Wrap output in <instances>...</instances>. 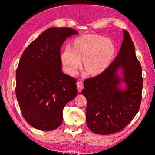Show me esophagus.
Wrapping results in <instances>:
<instances>
[{"mask_svg":"<svg viewBox=\"0 0 155 155\" xmlns=\"http://www.w3.org/2000/svg\"><path fill=\"white\" fill-rule=\"evenodd\" d=\"M77 88H78V90L79 91V92H81V91L84 88V84H83V82L82 81H78L77 82Z\"/></svg>","mask_w":155,"mask_h":155,"instance_id":"34e87169","label":"esophagus"}]
</instances>
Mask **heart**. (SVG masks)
Wrapping results in <instances>:
<instances>
[{
	"mask_svg": "<svg viewBox=\"0 0 155 155\" xmlns=\"http://www.w3.org/2000/svg\"><path fill=\"white\" fill-rule=\"evenodd\" d=\"M115 52L111 41L97 35H85L74 40L73 48L67 46L61 54L67 73L74 75L84 60V67L93 75L100 74L110 65Z\"/></svg>",
	"mask_w": 155,
	"mask_h": 155,
	"instance_id": "b5f03b06",
	"label": "heart"
}]
</instances>
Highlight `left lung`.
<instances>
[{
    "label": "left lung",
    "instance_id": "1",
    "mask_svg": "<svg viewBox=\"0 0 155 155\" xmlns=\"http://www.w3.org/2000/svg\"><path fill=\"white\" fill-rule=\"evenodd\" d=\"M120 51L107 69L84 81L82 94L87 100L86 124L92 132L107 135L120 132L132 120L140 107L143 78L130 35L123 31ZM122 69L123 77L117 71ZM121 82L127 87L119 88Z\"/></svg>",
    "mask_w": 155,
    "mask_h": 155
}]
</instances>
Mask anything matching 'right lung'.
Segmentation results:
<instances>
[{
  "instance_id": "obj_1",
  "label": "right lung",
  "mask_w": 155,
  "mask_h": 155,
  "mask_svg": "<svg viewBox=\"0 0 155 155\" xmlns=\"http://www.w3.org/2000/svg\"><path fill=\"white\" fill-rule=\"evenodd\" d=\"M78 33L69 27H51L21 55L15 94L25 120L35 128L46 132L58 128L65 105L77 96V80L62 72L60 49L67 37Z\"/></svg>"
}]
</instances>
